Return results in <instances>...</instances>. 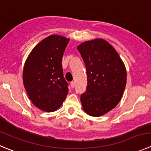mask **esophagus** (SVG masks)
<instances>
[{
  "label": "esophagus",
  "instance_id": "34e87169",
  "mask_svg": "<svg viewBox=\"0 0 151 151\" xmlns=\"http://www.w3.org/2000/svg\"><path fill=\"white\" fill-rule=\"evenodd\" d=\"M74 86H75V83H74V81H72V82L71 83V88H74Z\"/></svg>",
  "mask_w": 151,
  "mask_h": 151
}]
</instances>
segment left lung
I'll list each match as a JSON object with an SVG mask.
<instances>
[{
    "label": "left lung",
    "instance_id": "8db88e82",
    "mask_svg": "<svg viewBox=\"0 0 151 151\" xmlns=\"http://www.w3.org/2000/svg\"><path fill=\"white\" fill-rule=\"evenodd\" d=\"M86 65L87 88L80 101L86 113L99 117L115 108L127 83V71L115 49L102 39L77 46Z\"/></svg>",
    "mask_w": 151,
    "mask_h": 151
}]
</instances>
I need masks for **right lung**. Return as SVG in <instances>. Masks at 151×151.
<instances>
[{
    "label": "right lung",
    "mask_w": 151,
    "mask_h": 151,
    "mask_svg": "<svg viewBox=\"0 0 151 151\" xmlns=\"http://www.w3.org/2000/svg\"><path fill=\"white\" fill-rule=\"evenodd\" d=\"M69 39L51 35L36 45L23 70L24 86L33 105L50 112L61 106L68 92L62 59Z\"/></svg>",
    "instance_id": "obj_1"
}]
</instances>
